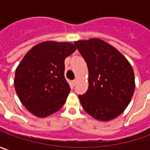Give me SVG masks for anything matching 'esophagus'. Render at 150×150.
<instances>
[{"mask_svg": "<svg viewBox=\"0 0 150 150\" xmlns=\"http://www.w3.org/2000/svg\"><path fill=\"white\" fill-rule=\"evenodd\" d=\"M77 82H78V80H77V79H74L73 81H72V86H75V85H76V83H77Z\"/></svg>", "mask_w": 150, "mask_h": 150, "instance_id": "obj_1", "label": "esophagus"}]
</instances>
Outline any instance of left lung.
Returning a JSON list of instances; mask_svg holds the SVG:
<instances>
[{
    "label": "left lung",
    "instance_id": "obj_1",
    "mask_svg": "<svg viewBox=\"0 0 150 150\" xmlns=\"http://www.w3.org/2000/svg\"><path fill=\"white\" fill-rule=\"evenodd\" d=\"M87 62L88 89L79 100L83 109L99 121L117 118L129 105L135 89L134 72L127 58L98 38L74 42Z\"/></svg>",
    "mask_w": 150,
    "mask_h": 150
}]
</instances>
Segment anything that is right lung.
<instances>
[{"label": "right lung", "mask_w": 150, "mask_h": 150, "mask_svg": "<svg viewBox=\"0 0 150 150\" xmlns=\"http://www.w3.org/2000/svg\"><path fill=\"white\" fill-rule=\"evenodd\" d=\"M70 42H43L27 52L16 69V94L33 115L46 118L58 111L70 86L64 77V60L76 51Z\"/></svg>", "instance_id": "add662e5"}]
</instances>
